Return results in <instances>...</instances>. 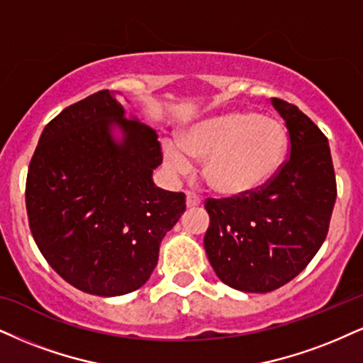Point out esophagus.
Masks as SVG:
<instances>
[{
	"label": "esophagus",
	"mask_w": 363,
	"mask_h": 363,
	"mask_svg": "<svg viewBox=\"0 0 363 363\" xmlns=\"http://www.w3.org/2000/svg\"><path fill=\"white\" fill-rule=\"evenodd\" d=\"M200 205V199L191 191H186V208H195Z\"/></svg>",
	"instance_id": "obj_1"
}]
</instances>
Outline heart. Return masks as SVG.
Here are the masks:
<instances>
[{"label":"heart","mask_w":363,"mask_h":363,"mask_svg":"<svg viewBox=\"0 0 363 363\" xmlns=\"http://www.w3.org/2000/svg\"><path fill=\"white\" fill-rule=\"evenodd\" d=\"M288 150V133L274 116L230 111L183 129L180 140L161 141V155L172 173L183 174L191 160H205L208 186L222 195H245L277 173Z\"/></svg>","instance_id":"b5f03b06"}]
</instances>
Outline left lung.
I'll return each instance as SVG.
<instances>
[{
    "label": "left lung",
    "mask_w": 363,
    "mask_h": 363,
    "mask_svg": "<svg viewBox=\"0 0 363 363\" xmlns=\"http://www.w3.org/2000/svg\"><path fill=\"white\" fill-rule=\"evenodd\" d=\"M271 104L284 119L291 155L261 190L207 200L203 245L222 283L244 293H269L296 277L328 234L337 182L328 140L296 106Z\"/></svg>",
    "instance_id": "obj_1"
}]
</instances>
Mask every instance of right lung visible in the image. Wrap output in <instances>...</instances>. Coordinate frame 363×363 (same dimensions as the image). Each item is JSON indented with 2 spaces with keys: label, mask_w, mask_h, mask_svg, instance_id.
I'll return each instance as SVG.
<instances>
[{
  "label": "right lung",
  "mask_w": 363,
  "mask_h": 363,
  "mask_svg": "<svg viewBox=\"0 0 363 363\" xmlns=\"http://www.w3.org/2000/svg\"><path fill=\"white\" fill-rule=\"evenodd\" d=\"M101 91L50 121L26 178L30 230L69 284L96 296L140 289L160 242L185 212V195L161 190L158 134Z\"/></svg>",
  "instance_id": "right-lung-1"
}]
</instances>
